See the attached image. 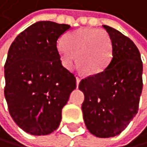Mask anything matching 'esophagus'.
Instances as JSON below:
<instances>
[{
	"mask_svg": "<svg viewBox=\"0 0 147 147\" xmlns=\"http://www.w3.org/2000/svg\"><path fill=\"white\" fill-rule=\"evenodd\" d=\"M80 80H81V78H78V77H77V78H76V82H77V87H78V85H80Z\"/></svg>",
	"mask_w": 147,
	"mask_h": 147,
	"instance_id": "1",
	"label": "esophagus"
}]
</instances>
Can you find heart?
<instances>
[{
  "label": "heart",
  "instance_id": "b5f03b06",
  "mask_svg": "<svg viewBox=\"0 0 147 147\" xmlns=\"http://www.w3.org/2000/svg\"><path fill=\"white\" fill-rule=\"evenodd\" d=\"M62 63L71 69L76 63L88 75L103 71L112 59V41L107 31L94 28H81L70 32L59 45Z\"/></svg>",
  "mask_w": 147,
  "mask_h": 147
}]
</instances>
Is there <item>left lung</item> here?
<instances>
[{"label": "left lung", "instance_id": "8db88e82", "mask_svg": "<svg viewBox=\"0 0 147 147\" xmlns=\"http://www.w3.org/2000/svg\"><path fill=\"white\" fill-rule=\"evenodd\" d=\"M112 41L109 65L98 74L82 80L80 88L84 122L98 137H112L127 127L138 111L143 88V63L138 49L129 38L103 25Z\"/></svg>", "mask_w": 147, "mask_h": 147}]
</instances>
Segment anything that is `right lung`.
Here are the masks:
<instances>
[{
    "instance_id": "obj_1",
    "label": "right lung",
    "mask_w": 147,
    "mask_h": 147,
    "mask_svg": "<svg viewBox=\"0 0 147 147\" xmlns=\"http://www.w3.org/2000/svg\"><path fill=\"white\" fill-rule=\"evenodd\" d=\"M67 24L38 22L16 37L4 65V96L13 121L26 133L45 136L59 125L76 78L61 64L57 40Z\"/></svg>"
}]
</instances>
